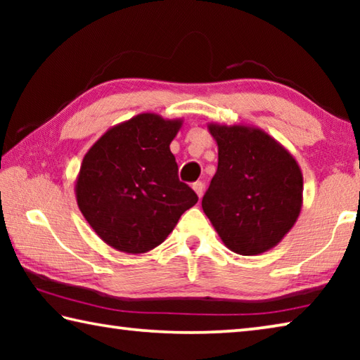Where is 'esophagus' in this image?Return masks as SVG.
Instances as JSON below:
<instances>
[{
    "mask_svg": "<svg viewBox=\"0 0 360 360\" xmlns=\"http://www.w3.org/2000/svg\"><path fill=\"white\" fill-rule=\"evenodd\" d=\"M192 187H193L195 193L198 195V198H202V197H203V192H205V184H203V182H202V181L195 182V184H193Z\"/></svg>",
    "mask_w": 360,
    "mask_h": 360,
    "instance_id": "34e87169",
    "label": "esophagus"
}]
</instances>
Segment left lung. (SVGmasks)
<instances>
[{
	"instance_id": "8db88e82",
	"label": "left lung",
	"mask_w": 360,
	"mask_h": 360,
	"mask_svg": "<svg viewBox=\"0 0 360 360\" xmlns=\"http://www.w3.org/2000/svg\"><path fill=\"white\" fill-rule=\"evenodd\" d=\"M217 172L202 208L230 251L259 255L281 243L300 216L303 174L295 157L259 127L210 122Z\"/></svg>"
}]
</instances>
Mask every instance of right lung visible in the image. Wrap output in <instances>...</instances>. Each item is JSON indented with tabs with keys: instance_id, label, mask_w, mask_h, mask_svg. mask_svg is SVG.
I'll return each instance as SVG.
<instances>
[{
	"instance_id": "add662e5",
	"label": "right lung",
	"mask_w": 360,
	"mask_h": 360,
	"mask_svg": "<svg viewBox=\"0 0 360 360\" xmlns=\"http://www.w3.org/2000/svg\"><path fill=\"white\" fill-rule=\"evenodd\" d=\"M182 122L138 114L103 133L84 155L76 202L108 246L125 254L149 252L198 202L197 193L179 181L169 150Z\"/></svg>"
}]
</instances>
